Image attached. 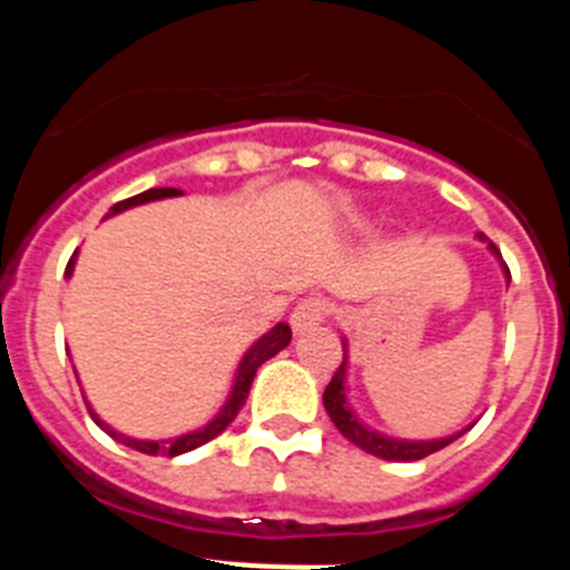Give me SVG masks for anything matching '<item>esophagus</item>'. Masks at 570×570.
<instances>
[{"label": "esophagus", "mask_w": 570, "mask_h": 570, "mask_svg": "<svg viewBox=\"0 0 570 570\" xmlns=\"http://www.w3.org/2000/svg\"><path fill=\"white\" fill-rule=\"evenodd\" d=\"M325 314H328V302L320 299V296H308L291 311V328H294V334H308V331L320 328L325 322Z\"/></svg>", "instance_id": "obj_1"}]
</instances>
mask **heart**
<instances>
[{
	"label": "heart",
	"instance_id": "obj_1",
	"mask_svg": "<svg viewBox=\"0 0 570 570\" xmlns=\"http://www.w3.org/2000/svg\"><path fill=\"white\" fill-rule=\"evenodd\" d=\"M360 225H362V223H356V225H354V228H360Z\"/></svg>",
	"mask_w": 570,
	"mask_h": 570
}]
</instances>
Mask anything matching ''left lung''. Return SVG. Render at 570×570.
<instances>
[{"label":"left lung","instance_id":"8db88e82","mask_svg":"<svg viewBox=\"0 0 570 570\" xmlns=\"http://www.w3.org/2000/svg\"><path fill=\"white\" fill-rule=\"evenodd\" d=\"M482 242H488L485 236L480 234ZM488 250H491L493 256H497V262H500L502 268V276H505V282H511V274H508V265L502 262L500 250H497V245L493 242H488ZM342 351H345V356H342V365L336 367L334 380L328 382V387H325V394H322V405H325V411H328L331 422H334L336 428H340V434L345 436V440L354 442L356 448H362L365 454H374L380 456V460H387V462H414V460H422V456L434 454V451H440V448L451 445L454 440H460L465 431H471V425H465L462 431H456V434H448V436H436V440H402V436H387L382 434V431H376V428L365 425V422L356 416V411L351 407V400H347V394H351V387H347V362H351V356H347V340H342Z\"/></svg>","mask_w":570,"mask_h":570}]
</instances>
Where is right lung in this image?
<instances>
[{"label": "right lung", "mask_w": 570, "mask_h": 570, "mask_svg": "<svg viewBox=\"0 0 570 570\" xmlns=\"http://www.w3.org/2000/svg\"><path fill=\"white\" fill-rule=\"evenodd\" d=\"M174 196H183V190L176 188H148L142 190V194L130 196V199H122V203H116L114 208L105 214V219L108 216H116L122 214V210H130L136 208V205H148V203H159V199H174ZM77 256L79 250H73V256H70L68 268H65V279H70L73 276V268H77ZM291 345V328L288 322H276L274 328L265 331V334L259 336L256 342H250V347L245 351V354L239 356V362H236V371L234 376H230V387H228V396H225V402L219 407H216V414L210 416L205 425L194 428V431H185V434L179 436H168V440H139V436H128L122 434V431H116V428H110L108 422L102 420V416L90 407V402L85 400V405H88L90 416H94V422H97L99 428H102L105 434L114 436L116 442H122L125 448H134V451H139V454H163V456H179V454H188V451H194V448L205 445V442H210L214 436H219L225 431V428L230 425V422L236 420V414H239V407L245 405V400H248V391H250V382H254L256 371H259L262 362H268L271 356H276L279 351H285V347ZM73 374H77V367H73Z\"/></svg>", "instance_id": "1"}]
</instances>
